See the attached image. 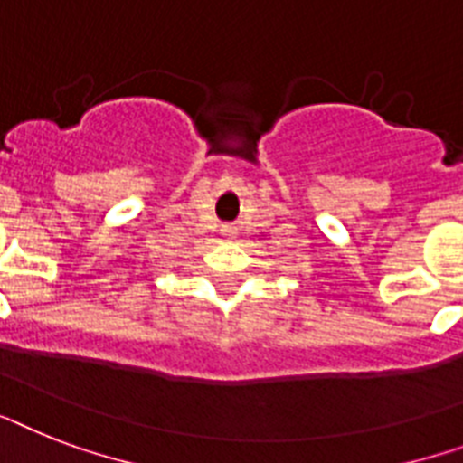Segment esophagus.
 I'll list each match as a JSON object with an SVG mask.
<instances>
[{
    "instance_id": "1",
    "label": "esophagus",
    "mask_w": 463,
    "mask_h": 463,
    "mask_svg": "<svg viewBox=\"0 0 463 463\" xmlns=\"http://www.w3.org/2000/svg\"><path fill=\"white\" fill-rule=\"evenodd\" d=\"M223 232H232V228H228V225H225V228H223Z\"/></svg>"
}]
</instances>
